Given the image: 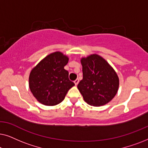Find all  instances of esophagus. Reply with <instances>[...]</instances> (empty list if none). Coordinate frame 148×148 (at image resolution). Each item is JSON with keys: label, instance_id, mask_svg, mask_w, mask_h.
Masks as SVG:
<instances>
[{"label": "esophagus", "instance_id": "esophagus-1", "mask_svg": "<svg viewBox=\"0 0 148 148\" xmlns=\"http://www.w3.org/2000/svg\"><path fill=\"white\" fill-rule=\"evenodd\" d=\"M79 80L78 79H77L76 80L74 81V83H75V86H77V85L79 84Z\"/></svg>", "mask_w": 148, "mask_h": 148}]
</instances>
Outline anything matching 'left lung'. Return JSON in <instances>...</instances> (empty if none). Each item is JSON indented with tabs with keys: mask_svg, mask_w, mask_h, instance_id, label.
<instances>
[{
	"mask_svg": "<svg viewBox=\"0 0 148 148\" xmlns=\"http://www.w3.org/2000/svg\"><path fill=\"white\" fill-rule=\"evenodd\" d=\"M83 79L77 88L88 104L100 106L112 100L118 91L116 72L101 56L92 54L81 60Z\"/></svg>",
	"mask_w": 148,
	"mask_h": 148,
	"instance_id": "obj_1",
	"label": "left lung"
}]
</instances>
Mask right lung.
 Returning <instances> with one entry per match:
<instances>
[{"label": "right lung", "instance_id": "1", "mask_svg": "<svg viewBox=\"0 0 148 148\" xmlns=\"http://www.w3.org/2000/svg\"><path fill=\"white\" fill-rule=\"evenodd\" d=\"M69 58L60 52L48 55L30 73L29 85L34 96L42 104L54 106L64 100L75 84L64 69Z\"/></svg>", "mask_w": 148, "mask_h": 148}]
</instances>
